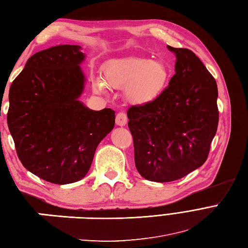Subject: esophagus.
Listing matches in <instances>:
<instances>
[{
  "instance_id": "esophagus-1",
  "label": "esophagus",
  "mask_w": 248,
  "mask_h": 248,
  "mask_svg": "<svg viewBox=\"0 0 248 248\" xmlns=\"http://www.w3.org/2000/svg\"><path fill=\"white\" fill-rule=\"evenodd\" d=\"M115 124L118 126H125L127 124V117L124 112H120L117 114V118H115Z\"/></svg>"
}]
</instances>
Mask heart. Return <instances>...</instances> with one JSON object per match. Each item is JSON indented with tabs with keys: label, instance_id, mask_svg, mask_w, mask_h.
<instances>
[{
	"label": "heart",
	"instance_id": "b5f03b06",
	"mask_svg": "<svg viewBox=\"0 0 248 248\" xmlns=\"http://www.w3.org/2000/svg\"><path fill=\"white\" fill-rule=\"evenodd\" d=\"M170 78L169 69L159 60L128 57L113 60L104 68V79L94 78L95 89L107 92V85L125 90V96L135 105L153 103L166 89Z\"/></svg>",
	"mask_w": 248,
	"mask_h": 248
}]
</instances>
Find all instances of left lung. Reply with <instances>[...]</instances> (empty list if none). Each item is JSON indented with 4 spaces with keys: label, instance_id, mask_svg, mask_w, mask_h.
I'll use <instances>...</instances> for the list:
<instances>
[{
    "label": "left lung",
    "instance_id": "8db88e82",
    "mask_svg": "<svg viewBox=\"0 0 248 248\" xmlns=\"http://www.w3.org/2000/svg\"><path fill=\"white\" fill-rule=\"evenodd\" d=\"M168 48L176 56L168 88L156 101L127 111L136 168L156 183L180 179L202 167L218 124L216 79L190 49Z\"/></svg>",
    "mask_w": 248,
    "mask_h": 248
}]
</instances>
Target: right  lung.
I'll return each instance as SVG.
<instances>
[{
  "instance_id": "obj_1",
  "label": "right lung",
  "mask_w": 248,
  "mask_h": 248,
  "mask_svg": "<svg viewBox=\"0 0 248 248\" xmlns=\"http://www.w3.org/2000/svg\"><path fill=\"white\" fill-rule=\"evenodd\" d=\"M81 46L60 45L29 58L9 89L7 123L23 167L52 184L82 179L114 127L112 109L88 108Z\"/></svg>"
}]
</instances>
